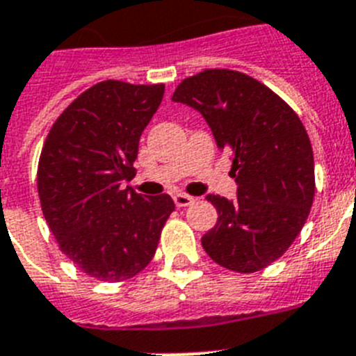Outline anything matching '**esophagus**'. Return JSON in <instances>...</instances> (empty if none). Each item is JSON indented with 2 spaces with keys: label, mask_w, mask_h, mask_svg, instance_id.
Segmentation results:
<instances>
[{
  "label": "esophagus",
  "mask_w": 356,
  "mask_h": 356,
  "mask_svg": "<svg viewBox=\"0 0 356 356\" xmlns=\"http://www.w3.org/2000/svg\"><path fill=\"white\" fill-rule=\"evenodd\" d=\"M193 201H195L193 197L184 195V193H175V195H173V202H175V206H179V208H184V206H190Z\"/></svg>",
  "instance_id": "34e87169"
}]
</instances>
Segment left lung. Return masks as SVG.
Returning <instances> with one entry per match:
<instances>
[{"label":"left lung","instance_id":"8db88e82","mask_svg":"<svg viewBox=\"0 0 356 356\" xmlns=\"http://www.w3.org/2000/svg\"><path fill=\"white\" fill-rule=\"evenodd\" d=\"M201 113L234 161L237 197L206 195L219 219L201 243L217 264L253 273L291 246L313 204L315 164L306 128L279 95L235 70H204L172 95Z\"/></svg>","mask_w":356,"mask_h":356}]
</instances>
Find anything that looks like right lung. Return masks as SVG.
I'll list each match as a JSON object with an SVG mask.
<instances>
[{
    "label": "right lung",
    "instance_id": "right-lung-1",
    "mask_svg": "<svg viewBox=\"0 0 356 356\" xmlns=\"http://www.w3.org/2000/svg\"><path fill=\"white\" fill-rule=\"evenodd\" d=\"M164 85L103 81L54 122L41 150V210L61 252L95 279L127 280L152 261L172 197H143L132 181L139 139Z\"/></svg>",
    "mask_w": 356,
    "mask_h": 356
}]
</instances>
